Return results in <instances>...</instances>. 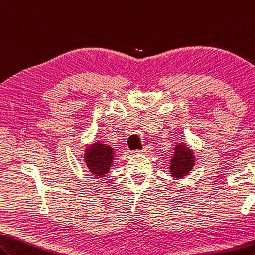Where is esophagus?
Returning a JSON list of instances; mask_svg holds the SVG:
<instances>
[{"label":"esophagus","instance_id":"esophagus-1","mask_svg":"<svg viewBox=\"0 0 255 255\" xmlns=\"http://www.w3.org/2000/svg\"><path fill=\"white\" fill-rule=\"evenodd\" d=\"M149 151H151V147L149 146V145H146L145 147H144V149L140 151V152H143V154H148Z\"/></svg>","mask_w":255,"mask_h":255}]
</instances>
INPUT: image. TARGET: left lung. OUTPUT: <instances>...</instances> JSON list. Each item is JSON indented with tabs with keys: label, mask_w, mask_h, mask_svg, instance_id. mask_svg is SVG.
I'll use <instances>...</instances> for the list:
<instances>
[{
	"label": "left lung",
	"mask_w": 255,
	"mask_h": 255,
	"mask_svg": "<svg viewBox=\"0 0 255 255\" xmlns=\"http://www.w3.org/2000/svg\"><path fill=\"white\" fill-rule=\"evenodd\" d=\"M194 166V156L192 150L186 148L185 145L175 146L174 156L170 161V172L175 178H183Z\"/></svg>",
	"instance_id": "obj_1"
}]
</instances>
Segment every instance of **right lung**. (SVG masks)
<instances>
[{
    "mask_svg": "<svg viewBox=\"0 0 255 255\" xmlns=\"http://www.w3.org/2000/svg\"><path fill=\"white\" fill-rule=\"evenodd\" d=\"M113 160L112 147L103 143H96L85 152V161L89 171L97 175V178L104 177L108 173Z\"/></svg>",
    "mask_w": 255,
    "mask_h": 255,
    "instance_id": "obj_1",
    "label": "right lung"
}]
</instances>
